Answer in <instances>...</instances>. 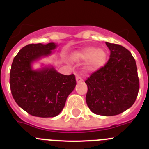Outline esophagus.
Instances as JSON below:
<instances>
[{"instance_id": "1", "label": "esophagus", "mask_w": 149, "mask_h": 149, "mask_svg": "<svg viewBox=\"0 0 149 149\" xmlns=\"http://www.w3.org/2000/svg\"><path fill=\"white\" fill-rule=\"evenodd\" d=\"M76 81H77V83H81L82 82V81H84V80H83V78L81 76L79 75V74H77V75L76 76Z\"/></svg>"}]
</instances>
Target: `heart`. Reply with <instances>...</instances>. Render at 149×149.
Wrapping results in <instances>:
<instances>
[{
	"label": "heart",
	"instance_id": "heart-1",
	"mask_svg": "<svg viewBox=\"0 0 149 149\" xmlns=\"http://www.w3.org/2000/svg\"><path fill=\"white\" fill-rule=\"evenodd\" d=\"M107 52L102 48L97 49L95 47L89 46L75 53L73 56L74 60H89V68L97 70L106 63Z\"/></svg>",
	"mask_w": 149,
	"mask_h": 149
}]
</instances>
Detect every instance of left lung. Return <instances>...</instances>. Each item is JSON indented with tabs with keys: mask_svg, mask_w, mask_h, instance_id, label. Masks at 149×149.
Here are the masks:
<instances>
[{
	"mask_svg": "<svg viewBox=\"0 0 149 149\" xmlns=\"http://www.w3.org/2000/svg\"><path fill=\"white\" fill-rule=\"evenodd\" d=\"M108 62L86 81V101L89 110L101 116H115L130 108L137 98L139 81L136 61L120 45L106 42Z\"/></svg>",
	"mask_w": 149,
	"mask_h": 149,
	"instance_id": "1",
	"label": "left lung"
}]
</instances>
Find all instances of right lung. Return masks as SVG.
<instances>
[{"mask_svg":"<svg viewBox=\"0 0 149 149\" xmlns=\"http://www.w3.org/2000/svg\"><path fill=\"white\" fill-rule=\"evenodd\" d=\"M53 42L29 44L14 57L10 69V85L18 106L30 115L42 118L59 115L68 95L76 85L74 74L65 75L53 68L33 71L31 63L48 56L56 48Z\"/></svg>","mask_w":149,"mask_h":149,"instance_id":"1","label":"right lung"}]
</instances>
